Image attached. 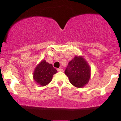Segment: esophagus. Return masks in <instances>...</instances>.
I'll list each match as a JSON object with an SVG mask.
<instances>
[{
    "mask_svg": "<svg viewBox=\"0 0 121 121\" xmlns=\"http://www.w3.org/2000/svg\"><path fill=\"white\" fill-rule=\"evenodd\" d=\"M57 71L58 72H62V68H58L57 69Z\"/></svg>",
    "mask_w": 121,
    "mask_h": 121,
    "instance_id": "34e87169",
    "label": "esophagus"
}]
</instances>
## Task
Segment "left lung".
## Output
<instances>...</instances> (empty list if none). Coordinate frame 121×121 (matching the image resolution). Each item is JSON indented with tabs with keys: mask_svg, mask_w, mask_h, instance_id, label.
I'll use <instances>...</instances> for the list:
<instances>
[{
	"mask_svg": "<svg viewBox=\"0 0 121 121\" xmlns=\"http://www.w3.org/2000/svg\"><path fill=\"white\" fill-rule=\"evenodd\" d=\"M91 69L82 56H76L68 63L65 74L71 84L77 87H83L88 84Z\"/></svg>",
	"mask_w": 121,
	"mask_h": 121,
	"instance_id": "1",
	"label": "left lung"
}]
</instances>
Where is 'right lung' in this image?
Masks as SVG:
<instances>
[{
  "label": "right lung",
  "mask_w": 121,
  "mask_h": 121,
  "mask_svg": "<svg viewBox=\"0 0 121 121\" xmlns=\"http://www.w3.org/2000/svg\"><path fill=\"white\" fill-rule=\"evenodd\" d=\"M57 72L53 65L47 62L45 60H43L37 65L34 72V79L35 81L44 86L52 81L54 74Z\"/></svg>",
  "instance_id": "right-lung-1"
}]
</instances>
